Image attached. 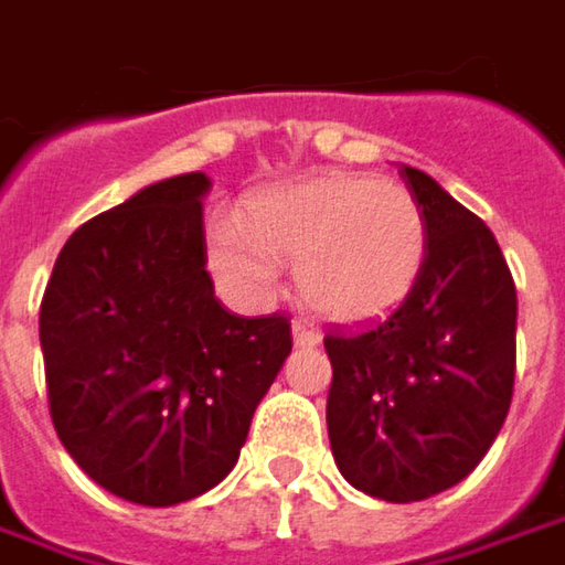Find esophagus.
Segmentation results:
<instances>
[{
	"label": "esophagus",
	"instance_id": "esophagus-1",
	"mask_svg": "<svg viewBox=\"0 0 565 565\" xmlns=\"http://www.w3.org/2000/svg\"><path fill=\"white\" fill-rule=\"evenodd\" d=\"M292 339L298 349H315V345H320V330H317L311 320H295L292 323Z\"/></svg>",
	"mask_w": 565,
	"mask_h": 565
}]
</instances>
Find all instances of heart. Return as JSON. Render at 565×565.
<instances>
[{
  "label": "heart",
  "mask_w": 565,
  "mask_h": 565,
  "mask_svg": "<svg viewBox=\"0 0 565 565\" xmlns=\"http://www.w3.org/2000/svg\"><path fill=\"white\" fill-rule=\"evenodd\" d=\"M206 242L210 267L232 295L260 301L279 282V264H298V292L317 315L364 323L396 311L415 289L427 226L396 182L320 172L250 198L245 228L220 220Z\"/></svg>",
  "instance_id": "heart-1"
}]
</instances>
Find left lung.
Instances as JSON below:
<instances>
[{
  "label": "left lung",
  "mask_w": 565,
  "mask_h": 565,
  "mask_svg": "<svg viewBox=\"0 0 565 565\" xmlns=\"http://www.w3.org/2000/svg\"><path fill=\"white\" fill-rule=\"evenodd\" d=\"M427 250L383 323L323 339L333 364L327 430L342 478L386 503L459 484L507 422L515 380V282L471 210L402 166Z\"/></svg>",
  "instance_id": "1"
}]
</instances>
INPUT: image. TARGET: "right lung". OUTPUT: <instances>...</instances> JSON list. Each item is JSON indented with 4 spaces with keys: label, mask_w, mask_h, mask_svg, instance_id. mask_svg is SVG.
<instances>
[{
    "label": "right lung",
    "mask_w": 565,
    "mask_h": 565,
    "mask_svg": "<svg viewBox=\"0 0 565 565\" xmlns=\"http://www.w3.org/2000/svg\"><path fill=\"white\" fill-rule=\"evenodd\" d=\"M210 179L141 188L77 228L40 305L55 434L87 478L175 507L238 462L292 352L289 320L228 315L206 273Z\"/></svg>",
    "instance_id": "add662e5"
}]
</instances>
